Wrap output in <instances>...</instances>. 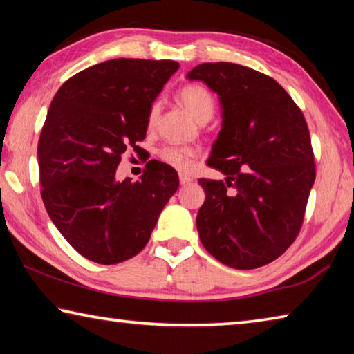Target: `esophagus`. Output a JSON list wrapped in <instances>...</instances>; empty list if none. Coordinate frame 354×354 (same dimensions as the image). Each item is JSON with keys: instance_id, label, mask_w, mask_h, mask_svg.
<instances>
[{"instance_id": "34e87169", "label": "esophagus", "mask_w": 354, "mask_h": 354, "mask_svg": "<svg viewBox=\"0 0 354 354\" xmlns=\"http://www.w3.org/2000/svg\"><path fill=\"white\" fill-rule=\"evenodd\" d=\"M179 183H181V185L190 184L192 183V178L187 176V175H179Z\"/></svg>"}]
</instances>
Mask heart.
<instances>
[{"label": "heart", "mask_w": 354, "mask_h": 354, "mask_svg": "<svg viewBox=\"0 0 354 354\" xmlns=\"http://www.w3.org/2000/svg\"><path fill=\"white\" fill-rule=\"evenodd\" d=\"M181 104L194 115L198 122H207L212 117L215 109V100L209 88L201 84H187L178 93ZM159 112V103L151 104L148 112L149 123H153ZM159 159L173 169L185 171L198 158V149L194 147H179V145H165L158 151Z\"/></svg>", "instance_id": "obj_1"}]
</instances>
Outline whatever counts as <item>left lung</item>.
<instances>
[{
    "instance_id": "1",
    "label": "left lung",
    "mask_w": 354,
    "mask_h": 354,
    "mask_svg": "<svg viewBox=\"0 0 354 354\" xmlns=\"http://www.w3.org/2000/svg\"><path fill=\"white\" fill-rule=\"evenodd\" d=\"M187 77L218 95L223 115L207 165L226 178L198 181L203 247L237 270L270 263L297 239L315 181L306 120L273 77L243 65L207 62Z\"/></svg>"
}]
</instances>
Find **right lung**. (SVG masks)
<instances>
[{"label":"right lung","instance_id":"add662e5","mask_svg":"<svg viewBox=\"0 0 354 354\" xmlns=\"http://www.w3.org/2000/svg\"><path fill=\"white\" fill-rule=\"evenodd\" d=\"M178 68L175 61L112 59L71 76L51 101L37 147L41 200L88 261L112 266L140 253L179 187L176 170L159 160H149L139 181L115 178Z\"/></svg>","mask_w":354,"mask_h":354}]
</instances>
